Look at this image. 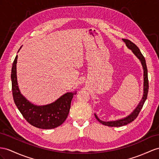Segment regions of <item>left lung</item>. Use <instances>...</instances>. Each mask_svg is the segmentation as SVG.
Returning a JSON list of instances; mask_svg holds the SVG:
<instances>
[{
  "mask_svg": "<svg viewBox=\"0 0 159 159\" xmlns=\"http://www.w3.org/2000/svg\"><path fill=\"white\" fill-rule=\"evenodd\" d=\"M124 42L125 43L126 46H127L129 50H131L132 52L134 53V54L135 55L137 58L140 60V62L142 64V66L143 67V70H144V94L143 97H142V99L140 101L139 104L138 105V106L136 107V109L130 113L129 116L127 117H124L123 119L118 120H116V121H103L102 120H101L100 119L98 118V117L95 113V116L96 117V119L98 120L101 124H102L103 125H107V126H110V127H120V126H123L125 125H127L129 123H131L132 121H133L134 120H135L136 117H138V114H139L140 111H141V109L143 107L144 103L145 102V101L147 98V95H148V70H147V67H146V60L144 57L143 55L142 54V53L140 50H139V48L137 47L136 44H134L133 42H132L131 41L127 39H122Z\"/></svg>",
  "mask_w": 159,
  "mask_h": 159,
  "instance_id": "1",
  "label": "left lung"
}]
</instances>
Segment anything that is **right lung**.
I'll list each match as a JSON object with an SVG mask.
<instances>
[{
    "label": "right lung",
    "instance_id": "1",
    "mask_svg": "<svg viewBox=\"0 0 159 159\" xmlns=\"http://www.w3.org/2000/svg\"><path fill=\"white\" fill-rule=\"evenodd\" d=\"M17 55L11 70L12 92L14 102L26 121L31 125L41 129H52L62 125L70 111L71 101L76 93H67L50 104L34 105L27 100L19 91L17 80Z\"/></svg>",
    "mask_w": 159,
    "mask_h": 159
}]
</instances>
